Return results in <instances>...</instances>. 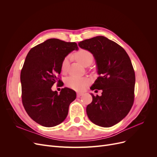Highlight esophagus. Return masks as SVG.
I'll list each match as a JSON object with an SVG mask.
<instances>
[{"mask_svg": "<svg viewBox=\"0 0 157 157\" xmlns=\"http://www.w3.org/2000/svg\"><path fill=\"white\" fill-rule=\"evenodd\" d=\"M83 94H84L83 93H80V92H78V93H77V97H78V98H80V96H82Z\"/></svg>", "mask_w": 157, "mask_h": 157, "instance_id": "obj_1", "label": "esophagus"}]
</instances>
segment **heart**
<instances>
[{
    "instance_id": "obj_1",
    "label": "heart",
    "mask_w": 157,
    "mask_h": 157,
    "mask_svg": "<svg viewBox=\"0 0 157 157\" xmlns=\"http://www.w3.org/2000/svg\"><path fill=\"white\" fill-rule=\"evenodd\" d=\"M75 58L79 63L83 66L86 65H90L92 63L94 57L90 52L80 49L75 54ZM69 57L67 56L63 59L62 64H61V69L65 71L67 69L69 63ZM89 80L84 77H71L67 80V84L69 87L78 91H81L86 88L89 84Z\"/></svg>"
}]
</instances>
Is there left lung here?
I'll return each mask as SVG.
<instances>
[{"label": "left lung", "instance_id": "1", "mask_svg": "<svg viewBox=\"0 0 157 157\" xmlns=\"http://www.w3.org/2000/svg\"><path fill=\"white\" fill-rule=\"evenodd\" d=\"M82 49L90 52L99 75L90 89L102 90L101 96H92L86 113L94 124L111 127L130 112L134 100L136 77L126 52L116 42L98 36L78 42Z\"/></svg>", "mask_w": 157, "mask_h": 157}]
</instances>
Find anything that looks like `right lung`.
Returning a JSON list of instances; mask_svg holds the SVG:
<instances>
[{
	"label": "right lung",
	"instance_id": "obj_1",
	"mask_svg": "<svg viewBox=\"0 0 157 157\" xmlns=\"http://www.w3.org/2000/svg\"><path fill=\"white\" fill-rule=\"evenodd\" d=\"M78 50L75 42L50 39L33 47L26 56L20 75L23 105L28 115L42 126L53 127L63 122L70 103L77 97L69 88L58 94L52 86L60 81L57 75L65 57Z\"/></svg>",
	"mask_w": 157,
	"mask_h": 157
}]
</instances>
